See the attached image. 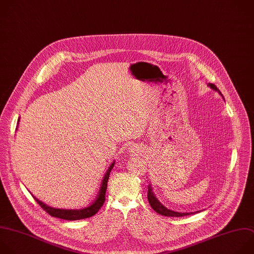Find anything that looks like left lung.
<instances>
[{
    "instance_id": "8db88e82",
    "label": "left lung",
    "mask_w": 254,
    "mask_h": 254,
    "mask_svg": "<svg viewBox=\"0 0 254 254\" xmlns=\"http://www.w3.org/2000/svg\"><path fill=\"white\" fill-rule=\"evenodd\" d=\"M209 86L212 88V89H214V90H216V91H218L219 92V90L217 89V87L214 85V84H209ZM148 201H149V204H150V206L152 207V209L153 210H155L157 213H159V214H161V215H163V216H167V217H182V216H185V215H190V214H192V212L191 213H188V212H185V213H183V212H175V211H172V210H169V209H167L166 207H164L160 202L156 199V197L154 196V194H153V191H152V187H151V185H149L148 186Z\"/></svg>"
}]
</instances>
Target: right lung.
I'll return each instance as SVG.
<instances>
[{
	"label": "right lung",
	"mask_w": 254,
	"mask_h": 254,
	"mask_svg": "<svg viewBox=\"0 0 254 254\" xmlns=\"http://www.w3.org/2000/svg\"><path fill=\"white\" fill-rule=\"evenodd\" d=\"M19 123V120H18ZM114 162L110 165V167L108 168L103 180H102V184H101L100 190H99V194L97 196V198L94 200L93 203L83 209H79V210H68V209H57V208H52L46 204H44L43 202H41L40 200H38L37 198L34 197V199L37 201V203L41 206V208H43L48 214H50L51 216L53 217H57V218H61V219H65V220H79V219H85V218H89L92 217L93 215H95L99 209L103 206L104 202H105V194H106V189H107V182L110 176V172L114 167Z\"/></svg>",
	"instance_id": "right-lung-1"
}]
</instances>
